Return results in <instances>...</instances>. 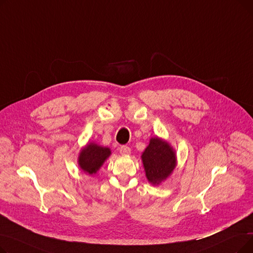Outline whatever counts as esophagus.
I'll return each instance as SVG.
<instances>
[{"label":"esophagus","mask_w":253,"mask_h":253,"mask_svg":"<svg viewBox=\"0 0 253 253\" xmlns=\"http://www.w3.org/2000/svg\"><path fill=\"white\" fill-rule=\"evenodd\" d=\"M130 153H131V150L129 147H127V145H122V147L120 148V154L121 155L126 156V155H129Z\"/></svg>","instance_id":"esophagus-1"}]
</instances>
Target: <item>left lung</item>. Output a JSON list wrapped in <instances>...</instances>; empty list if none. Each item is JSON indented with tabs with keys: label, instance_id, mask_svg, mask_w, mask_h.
Wrapping results in <instances>:
<instances>
[{
	"label": "left lung",
	"instance_id": "1",
	"mask_svg": "<svg viewBox=\"0 0 253 253\" xmlns=\"http://www.w3.org/2000/svg\"><path fill=\"white\" fill-rule=\"evenodd\" d=\"M145 176L156 185L165 180L176 166V155L171 145L159 137H152L141 155Z\"/></svg>",
	"mask_w": 253,
	"mask_h": 253
}]
</instances>
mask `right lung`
Wrapping results in <instances>:
<instances>
[{
	"instance_id": "right-lung-1",
	"label": "right lung",
	"mask_w": 253,
	"mask_h": 253,
	"mask_svg": "<svg viewBox=\"0 0 253 253\" xmlns=\"http://www.w3.org/2000/svg\"><path fill=\"white\" fill-rule=\"evenodd\" d=\"M110 156L111 150L109 148L90 142L80 152L78 163L85 173L95 174Z\"/></svg>"
}]
</instances>
